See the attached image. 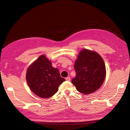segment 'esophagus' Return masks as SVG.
<instances>
[{
	"instance_id": "obj_1",
	"label": "esophagus",
	"mask_w": 130,
	"mask_h": 130,
	"mask_svg": "<svg viewBox=\"0 0 130 130\" xmlns=\"http://www.w3.org/2000/svg\"><path fill=\"white\" fill-rule=\"evenodd\" d=\"M66 81H70V77H69V76H68V77H67L66 78Z\"/></svg>"
}]
</instances>
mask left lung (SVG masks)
Instances as JSON below:
<instances>
[{"label": "left lung", "instance_id": "obj_1", "mask_svg": "<svg viewBox=\"0 0 130 130\" xmlns=\"http://www.w3.org/2000/svg\"><path fill=\"white\" fill-rule=\"evenodd\" d=\"M76 76L72 80L77 90L89 94L99 89L106 77V67L103 58L94 51L82 49L75 62Z\"/></svg>", "mask_w": 130, "mask_h": 130}]
</instances>
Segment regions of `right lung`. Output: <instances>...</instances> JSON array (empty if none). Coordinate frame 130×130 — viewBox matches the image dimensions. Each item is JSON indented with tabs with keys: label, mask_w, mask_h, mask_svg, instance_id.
I'll return each instance as SVG.
<instances>
[{
	"label": "right lung",
	"mask_w": 130,
	"mask_h": 130,
	"mask_svg": "<svg viewBox=\"0 0 130 130\" xmlns=\"http://www.w3.org/2000/svg\"><path fill=\"white\" fill-rule=\"evenodd\" d=\"M26 80L30 89L42 98L53 96L59 86L66 80L44 55H41L27 68Z\"/></svg>",
	"instance_id": "add662e5"
}]
</instances>
